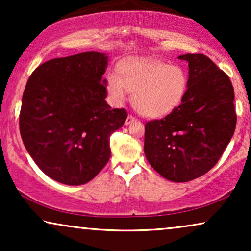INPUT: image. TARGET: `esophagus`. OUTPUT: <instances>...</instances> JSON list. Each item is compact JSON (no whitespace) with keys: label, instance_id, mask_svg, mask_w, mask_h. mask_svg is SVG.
Returning <instances> with one entry per match:
<instances>
[{"label":"esophagus","instance_id":"obj_1","mask_svg":"<svg viewBox=\"0 0 251 251\" xmlns=\"http://www.w3.org/2000/svg\"><path fill=\"white\" fill-rule=\"evenodd\" d=\"M135 121H136L135 116L128 115V118H126V125L128 126V125H130V123H132V122H135Z\"/></svg>","mask_w":251,"mask_h":251}]
</instances>
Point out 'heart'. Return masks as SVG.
<instances>
[{"mask_svg": "<svg viewBox=\"0 0 251 251\" xmlns=\"http://www.w3.org/2000/svg\"><path fill=\"white\" fill-rule=\"evenodd\" d=\"M188 75L179 65L154 59H129L120 65L119 75L106 77V89L114 105L132 94V104L147 118L168 115L180 105L187 92Z\"/></svg>", "mask_w": 251, "mask_h": 251, "instance_id": "b5f03b06", "label": "heart"}]
</instances>
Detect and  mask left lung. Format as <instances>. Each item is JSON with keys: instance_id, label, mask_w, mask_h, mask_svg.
<instances>
[{"instance_id": "obj_1", "label": "left lung", "mask_w": 251, "mask_h": 251, "mask_svg": "<svg viewBox=\"0 0 251 251\" xmlns=\"http://www.w3.org/2000/svg\"><path fill=\"white\" fill-rule=\"evenodd\" d=\"M188 63V88L170 114L145 125L144 152L168 180L185 183L218 162L236 126L234 90L229 77L201 53L178 57Z\"/></svg>"}]
</instances>
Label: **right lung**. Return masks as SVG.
I'll use <instances>...</instances> for the list:
<instances>
[{
	"label": "right lung",
	"mask_w": 251,
	"mask_h": 251,
	"mask_svg": "<svg viewBox=\"0 0 251 251\" xmlns=\"http://www.w3.org/2000/svg\"><path fill=\"white\" fill-rule=\"evenodd\" d=\"M107 61L95 51L54 58L27 81L19 115L24 145L37 167L61 184L76 186L97 176L111 156V135L128 116L105 100Z\"/></svg>",
	"instance_id": "1"
}]
</instances>
